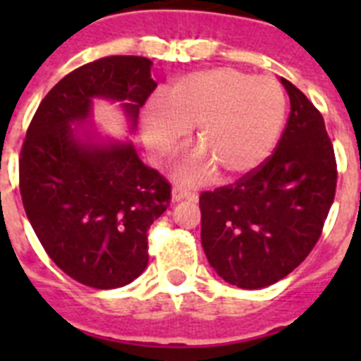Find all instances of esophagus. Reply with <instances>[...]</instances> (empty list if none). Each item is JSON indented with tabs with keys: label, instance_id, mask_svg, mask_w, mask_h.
<instances>
[{
	"label": "esophagus",
	"instance_id": "1",
	"mask_svg": "<svg viewBox=\"0 0 361 361\" xmlns=\"http://www.w3.org/2000/svg\"><path fill=\"white\" fill-rule=\"evenodd\" d=\"M193 193H191V191H188V190H184V188H180V186H173V190H171V200H173V202H180V200H184V199H193Z\"/></svg>",
	"mask_w": 361,
	"mask_h": 361
}]
</instances>
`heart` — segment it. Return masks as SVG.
<instances>
[{
  "mask_svg": "<svg viewBox=\"0 0 361 361\" xmlns=\"http://www.w3.org/2000/svg\"><path fill=\"white\" fill-rule=\"evenodd\" d=\"M286 94L276 79L231 66L177 79L142 111V135L155 159H166L195 128L200 152L177 166L184 183H202L219 171L235 178L262 164L286 119Z\"/></svg>",
  "mask_w": 361,
  "mask_h": 361,
  "instance_id": "b5f03b06",
  "label": "heart"
}]
</instances>
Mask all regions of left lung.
Wrapping results in <instances>:
<instances>
[{
	"instance_id": "left-lung-1",
	"label": "left lung",
	"mask_w": 361,
	"mask_h": 361,
	"mask_svg": "<svg viewBox=\"0 0 361 361\" xmlns=\"http://www.w3.org/2000/svg\"><path fill=\"white\" fill-rule=\"evenodd\" d=\"M291 114L275 152L237 183L200 193V240L216 275L242 289L304 262L336 193V159L317 106L288 79Z\"/></svg>"
}]
</instances>
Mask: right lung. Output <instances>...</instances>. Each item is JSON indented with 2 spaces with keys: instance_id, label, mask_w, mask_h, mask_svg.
<instances>
[{
  "instance_id": "right-lung-1",
  "label": "right lung",
  "mask_w": 361,
  "mask_h": 361,
  "mask_svg": "<svg viewBox=\"0 0 361 361\" xmlns=\"http://www.w3.org/2000/svg\"><path fill=\"white\" fill-rule=\"evenodd\" d=\"M141 56L86 63L44 95L19 157V191L41 245L63 273L95 289L123 288L148 266V229L170 206L171 186L132 142L85 145L92 99L124 101L133 126L157 82Z\"/></svg>"
}]
</instances>
